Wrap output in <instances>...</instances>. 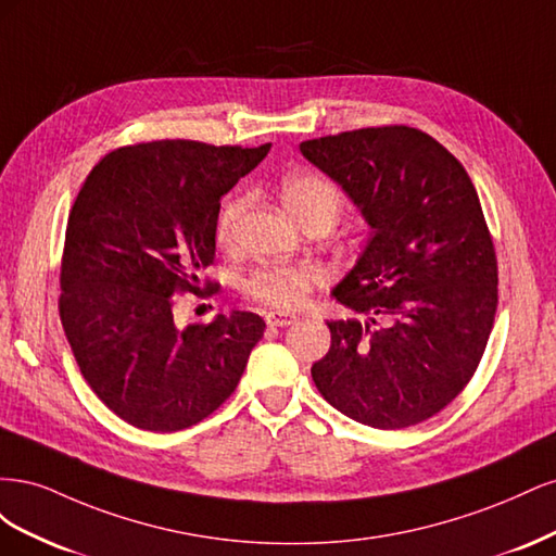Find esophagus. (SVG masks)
<instances>
[{
    "instance_id": "esophagus-1",
    "label": "esophagus",
    "mask_w": 556,
    "mask_h": 556,
    "mask_svg": "<svg viewBox=\"0 0 556 556\" xmlns=\"http://www.w3.org/2000/svg\"><path fill=\"white\" fill-rule=\"evenodd\" d=\"M266 325L268 327H290L296 323V315L294 313H285V311H271L266 313Z\"/></svg>"
}]
</instances>
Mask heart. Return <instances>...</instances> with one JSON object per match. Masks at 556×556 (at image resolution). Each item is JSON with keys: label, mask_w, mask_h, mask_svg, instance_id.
I'll return each mask as SVG.
<instances>
[{"label": "heart", "mask_w": 556, "mask_h": 556, "mask_svg": "<svg viewBox=\"0 0 556 556\" xmlns=\"http://www.w3.org/2000/svg\"><path fill=\"white\" fill-rule=\"evenodd\" d=\"M280 194L285 206L301 225L323 220L333 225L343 211V197L336 185L317 174H292L282 180ZM248 206L245 194H233L225 201L217 215L215 237L217 243L231 245L237 225ZM327 280V271L315 262H276L255 268L245 280V292L274 308H296L306 304L315 288Z\"/></svg>", "instance_id": "obj_1"}]
</instances>
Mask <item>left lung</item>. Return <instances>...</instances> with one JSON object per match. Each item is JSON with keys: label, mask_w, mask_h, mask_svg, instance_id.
<instances>
[{"label": "left lung", "mask_w": 556, "mask_h": 556, "mask_svg": "<svg viewBox=\"0 0 556 556\" xmlns=\"http://www.w3.org/2000/svg\"><path fill=\"white\" fill-rule=\"evenodd\" d=\"M371 227L333 296L359 317L327 323L331 348L311 368L336 410L374 429L441 413L473 378L498 301L496 252L462 162L406 125L299 146Z\"/></svg>", "instance_id": "left-lung-1"}]
</instances>
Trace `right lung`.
Returning <instances> with one entry per match:
<instances>
[{
  "label": "right lung",
  "mask_w": 556,
  "mask_h": 556,
  "mask_svg": "<svg viewBox=\"0 0 556 556\" xmlns=\"http://www.w3.org/2000/svg\"><path fill=\"white\" fill-rule=\"evenodd\" d=\"M268 150L137 143L83 182L64 233L60 317L83 378L131 427L172 433L201 422L237 390L264 336L255 313L182 327L174 304L178 292H201L220 197Z\"/></svg>",
  "instance_id": "1"
}]
</instances>
